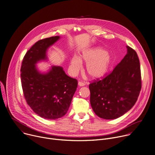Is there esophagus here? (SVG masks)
I'll return each instance as SVG.
<instances>
[{"label": "esophagus", "mask_w": 155, "mask_h": 155, "mask_svg": "<svg viewBox=\"0 0 155 155\" xmlns=\"http://www.w3.org/2000/svg\"><path fill=\"white\" fill-rule=\"evenodd\" d=\"M78 85H79V86H84L85 85V83H84V82H81V81H79L78 82Z\"/></svg>", "instance_id": "34e87169"}]
</instances>
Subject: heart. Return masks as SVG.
Here are the masks:
<instances>
[{
	"mask_svg": "<svg viewBox=\"0 0 155 155\" xmlns=\"http://www.w3.org/2000/svg\"><path fill=\"white\" fill-rule=\"evenodd\" d=\"M81 61L87 63L86 71L88 74L97 79L105 76L108 72L113 62V58L102 48L96 47L84 50L80 58L76 55L72 57L70 70L73 73L75 74L79 71Z\"/></svg>",
	"mask_w": 155,
	"mask_h": 155,
	"instance_id": "b5f03b06",
	"label": "heart"
}]
</instances>
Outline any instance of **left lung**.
Listing matches in <instances>:
<instances>
[{"label": "left lung", "instance_id": "8db88e82", "mask_svg": "<svg viewBox=\"0 0 155 155\" xmlns=\"http://www.w3.org/2000/svg\"><path fill=\"white\" fill-rule=\"evenodd\" d=\"M127 48V54L110 74L89 84L91 107L101 118L123 116L139 97L142 87L140 61L136 51L129 46Z\"/></svg>", "mask_w": 155, "mask_h": 155}]
</instances>
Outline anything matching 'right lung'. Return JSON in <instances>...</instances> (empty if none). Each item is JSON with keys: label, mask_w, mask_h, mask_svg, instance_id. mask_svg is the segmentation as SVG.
Here are the masks:
<instances>
[{"label": "right lung", "mask_w": 155, "mask_h": 155, "mask_svg": "<svg viewBox=\"0 0 155 155\" xmlns=\"http://www.w3.org/2000/svg\"><path fill=\"white\" fill-rule=\"evenodd\" d=\"M59 39L50 37L34 44L25 54L20 70L28 105L47 119H58L67 113L78 87L77 79L66 75L61 66H52L46 73H40L36 68L38 61L47 59V49Z\"/></svg>", "instance_id": "1"}]
</instances>
